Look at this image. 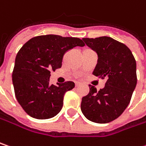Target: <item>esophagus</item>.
Here are the masks:
<instances>
[{"label":"esophagus","instance_id":"esophagus-1","mask_svg":"<svg viewBox=\"0 0 146 146\" xmlns=\"http://www.w3.org/2000/svg\"><path fill=\"white\" fill-rule=\"evenodd\" d=\"M81 85V83H79V82H76L75 83V87H79Z\"/></svg>","mask_w":146,"mask_h":146}]
</instances>
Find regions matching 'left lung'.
I'll return each instance as SVG.
<instances>
[{
    "label": "left lung",
    "mask_w": 146,
    "mask_h": 146,
    "mask_svg": "<svg viewBox=\"0 0 146 146\" xmlns=\"http://www.w3.org/2000/svg\"><path fill=\"white\" fill-rule=\"evenodd\" d=\"M82 39L98 55L93 75L107 81L99 91L89 85V93L82 99V112L91 121L108 123L121 116L131 102L137 82L136 62L130 48L116 39Z\"/></svg>",
    "instance_id": "1"
}]
</instances>
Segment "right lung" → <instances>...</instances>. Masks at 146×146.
I'll use <instances>...</instances> for the list:
<instances>
[{
    "mask_svg": "<svg viewBox=\"0 0 146 146\" xmlns=\"http://www.w3.org/2000/svg\"><path fill=\"white\" fill-rule=\"evenodd\" d=\"M84 45L78 38L47 35L30 39L19 50L12 82L15 98L29 116L48 119L61 111L65 92L75 85L73 82L50 85V72L61 68L66 52Z\"/></svg>",
    "mask_w": 146,
    "mask_h": 146,
    "instance_id": "add662e5",
    "label": "right lung"
}]
</instances>
